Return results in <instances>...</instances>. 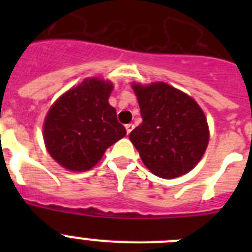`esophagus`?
<instances>
[{"mask_svg":"<svg viewBox=\"0 0 252 252\" xmlns=\"http://www.w3.org/2000/svg\"><path fill=\"white\" fill-rule=\"evenodd\" d=\"M125 127H126V131H127V133H130L131 131L133 130V125L132 124H127L126 126H125Z\"/></svg>","mask_w":252,"mask_h":252,"instance_id":"1","label":"esophagus"}]
</instances>
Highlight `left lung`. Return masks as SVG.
Here are the masks:
<instances>
[{"label":"left lung","mask_w":252,"mask_h":252,"mask_svg":"<svg viewBox=\"0 0 252 252\" xmlns=\"http://www.w3.org/2000/svg\"><path fill=\"white\" fill-rule=\"evenodd\" d=\"M142 122L130 133L146 168L164 179L187 174L203 157L209 130L197 102L164 82L133 83Z\"/></svg>","instance_id":"obj_1"}]
</instances>
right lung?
I'll use <instances>...</instances> for the list:
<instances>
[{
  "label": "right lung",
  "mask_w": 252,
  "mask_h": 252,
  "mask_svg": "<svg viewBox=\"0 0 252 252\" xmlns=\"http://www.w3.org/2000/svg\"><path fill=\"white\" fill-rule=\"evenodd\" d=\"M113 84L87 78L50 107L44 122V141L50 157L72 171L90 170L104 151L126 135L108 103Z\"/></svg>",
  "instance_id": "1"
}]
</instances>
